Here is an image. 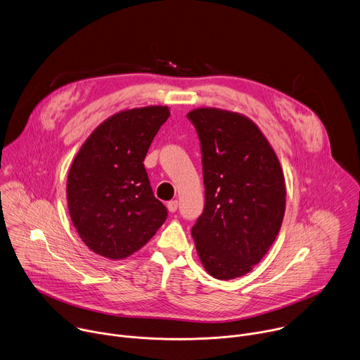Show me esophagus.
<instances>
[{"label": "esophagus", "instance_id": "34e87169", "mask_svg": "<svg viewBox=\"0 0 360 360\" xmlns=\"http://www.w3.org/2000/svg\"><path fill=\"white\" fill-rule=\"evenodd\" d=\"M167 208L169 212H175L178 210V200H169L167 203Z\"/></svg>", "mask_w": 360, "mask_h": 360}]
</instances>
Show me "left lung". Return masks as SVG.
<instances>
[{
  "label": "left lung",
  "mask_w": 360,
  "mask_h": 360,
  "mask_svg": "<svg viewBox=\"0 0 360 360\" xmlns=\"http://www.w3.org/2000/svg\"><path fill=\"white\" fill-rule=\"evenodd\" d=\"M196 128L205 208L192 226L199 259L211 276L229 281L258 265L275 242L285 215L281 162L259 127L221 108L188 112Z\"/></svg>",
  "instance_id": "8db88e82"
}]
</instances>
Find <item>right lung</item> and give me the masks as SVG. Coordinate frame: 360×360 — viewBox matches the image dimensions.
I'll return each mask as SVG.
<instances>
[{
  "label": "right lung",
  "mask_w": 360,
  "mask_h": 360,
  "mask_svg": "<svg viewBox=\"0 0 360 360\" xmlns=\"http://www.w3.org/2000/svg\"><path fill=\"white\" fill-rule=\"evenodd\" d=\"M171 115L168 107L125 110L101 122L74 158L67 179L71 221L82 242L111 261L139 250L167 219L143 160Z\"/></svg>",
  "instance_id": "obj_1"
}]
</instances>
